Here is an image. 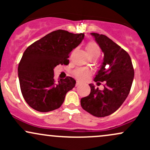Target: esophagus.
<instances>
[{"mask_svg": "<svg viewBox=\"0 0 150 150\" xmlns=\"http://www.w3.org/2000/svg\"><path fill=\"white\" fill-rule=\"evenodd\" d=\"M80 84H81V82H80V81H78V80H77V82H76V85H75V86H76V87H77V86L80 85Z\"/></svg>", "mask_w": 150, "mask_h": 150, "instance_id": "esophagus-1", "label": "esophagus"}]
</instances>
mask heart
<instances>
[{"label": "heart", "instance_id": "obj_1", "mask_svg": "<svg viewBox=\"0 0 150 150\" xmlns=\"http://www.w3.org/2000/svg\"><path fill=\"white\" fill-rule=\"evenodd\" d=\"M86 51H87V55L89 58L93 57V56L99 57L100 55L99 46L95 42H91L88 43L86 46ZM90 71L87 69H84V68H79L74 71V75L79 80H85L90 76Z\"/></svg>", "mask_w": 150, "mask_h": 150}]
</instances>
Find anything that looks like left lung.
<instances>
[{"mask_svg":"<svg viewBox=\"0 0 150 150\" xmlns=\"http://www.w3.org/2000/svg\"><path fill=\"white\" fill-rule=\"evenodd\" d=\"M91 35L104 53V60L94 80L106 84L103 90L89 84L90 94L81 99L80 104L93 116L105 117L118 110L128 96L134 69L130 56L120 46L104 34L91 33Z\"/></svg>","mask_w":150,"mask_h":150,"instance_id":"8db88e82","label":"left lung"}]
</instances>
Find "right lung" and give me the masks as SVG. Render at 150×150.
<instances>
[{"label":"right lung","mask_w":150,"mask_h":150,"mask_svg":"<svg viewBox=\"0 0 150 150\" xmlns=\"http://www.w3.org/2000/svg\"><path fill=\"white\" fill-rule=\"evenodd\" d=\"M85 34L58 30L30 46L18 65L20 89L26 102L34 110L49 112L60 108L67 92L75 87L73 77L54 79L55 67L68 65L70 53L83 40Z\"/></svg>","instance_id":"obj_1"}]
</instances>
